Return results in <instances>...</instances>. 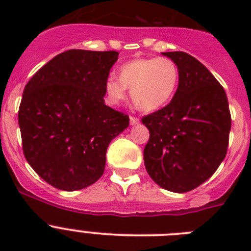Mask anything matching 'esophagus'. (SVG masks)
<instances>
[{
    "instance_id": "obj_1",
    "label": "esophagus",
    "mask_w": 251,
    "mask_h": 251,
    "mask_svg": "<svg viewBox=\"0 0 251 251\" xmlns=\"http://www.w3.org/2000/svg\"><path fill=\"white\" fill-rule=\"evenodd\" d=\"M129 122H130V124H138L139 123V119L138 118H136V117H130L129 118Z\"/></svg>"
}]
</instances>
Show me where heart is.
<instances>
[{
  "instance_id": "heart-1",
  "label": "heart",
  "mask_w": 251,
  "mask_h": 251,
  "mask_svg": "<svg viewBox=\"0 0 251 251\" xmlns=\"http://www.w3.org/2000/svg\"><path fill=\"white\" fill-rule=\"evenodd\" d=\"M179 72L168 57H141L130 60L119 69V79L108 76L104 84L106 103L119 105L130 89L133 103L145 112L161 109L176 93Z\"/></svg>"
}]
</instances>
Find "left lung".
<instances>
[{
    "label": "left lung",
    "instance_id": "left-lung-1",
    "mask_svg": "<svg viewBox=\"0 0 251 251\" xmlns=\"http://www.w3.org/2000/svg\"><path fill=\"white\" fill-rule=\"evenodd\" d=\"M176 63L178 88L166 106L142 118L150 130L145 166L162 188L183 194L199 187L227 152L231 115L221 84L183 51L162 52Z\"/></svg>",
    "mask_w": 251,
    "mask_h": 251
}]
</instances>
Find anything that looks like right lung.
<instances>
[{"label": "right lung", "instance_id": "1", "mask_svg": "<svg viewBox=\"0 0 251 251\" xmlns=\"http://www.w3.org/2000/svg\"><path fill=\"white\" fill-rule=\"evenodd\" d=\"M117 51L68 50L26 84L19 109L22 150L44 181L64 191L97 182L113 138L129 117L104 103Z\"/></svg>", "mask_w": 251, "mask_h": 251}]
</instances>
